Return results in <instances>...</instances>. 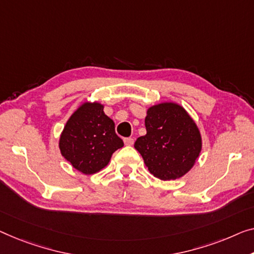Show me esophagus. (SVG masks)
<instances>
[{
    "mask_svg": "<svg viewBox=\"0 0 254 254\" xmlns=\"http://www.w3.org/2000/svg\"><path fill=\"white\" fill-rule=\"evenodd\" d=\"M133 142H134L133 138H126V139H124V143H126V146H132V145H133Z\"/></svg>",
    "mask_w": 254,
    "mask_h": 254,
    "instance_id": "1",
    "label": "esophagus"
}]
</instances>
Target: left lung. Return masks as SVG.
Instances as JSON below:
<instances>
[{
	"instance_id": "8db88e82",
	"label": "left lung",
	"mask_w": 254,
	"mask_h": 254,
	"mask_svg": "<svg viewBox=\"0 0 254 254\" xmlns=\"http://www.w3.org/2000/svg\"><path fill=\"white\" fill-rule=\"evenodd\" d=\"M147 133L134 142L149 172L161 180H176L194 166L202 150V137L186 109L162 103L147 109Z\"/></svg>"
}]
</instances>
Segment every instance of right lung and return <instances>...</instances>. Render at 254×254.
<instances>
[{
	"instance_id": "right-lung-1",
	"label": "right lung",
	"mask_w": 254,
	"mask_h": 254,
	"mask_svg": "<svg viewBox=\"0 0 254 254\" xmlns=\"http://www.w3.org/2000/svg\"><path fill=\"white\" fill-rule=\"evenodd\" d=\"M123 146V140L115 133V123L104 113V105L96 101L79 106L59 139L60 153L84 175L103 170L113 153Z\"/></svg>"
}]
</instances>
